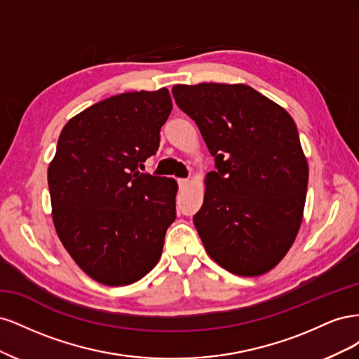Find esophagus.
Instances as JSON below:
<instances>
[{"mask_svg": "<svg viewBox=\"0 0 359 359\" xmlns=\"http://www.w3.org/2000/svg\"><path fill=\"white\" fill-rule=\"evenodd\" d=\"M189 186V180H186V178H180L178 180V187L180 189H186Z\"/></svg>", "mask_w": 359, "mask_h": 359, "instance_id": "esophagus-1", "label": "esophagus"}]
</instances>
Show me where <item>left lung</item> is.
Here are the masks:
<instances>
[{
	"instance_id": "8db88e82",
	"label": "left lung",
	"mask_w": 359,
	"mask_h": 359,
	"mask_svg": "<svg viewBox=\"0 0 359 359\" xmlns=\"http://www.w3.org/2000/svg\"><path fill=\"white\" fill-rule=\"evenodd\" d=\"M172 94L215 161L193 217L205 250L233 274L268 273L295 241L306 203L309 166L295 123L243 83L175 85Z\"/></svg>"
}]
</instances>
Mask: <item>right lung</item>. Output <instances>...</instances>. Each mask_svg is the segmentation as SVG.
I'll list each match as a JSON object with an SVG mask.
<instances>
[{"label":"right lung","mask_w":359,"mask_h":359,"mask_svg":"<svg viewBox=\"0 0 359 359\" xmlns=\"http://www.w3.org/2000/svg\"><path fill=\"white\" fill-rule=\"evenodd\" d=\"M169 91L124 93L64 126L49 165L53 224L83 273L107 286L147 276L177 219L175 180L139 172L157 153Z\"/></svg>","instance_id":"obj_1"}]
</instances>
